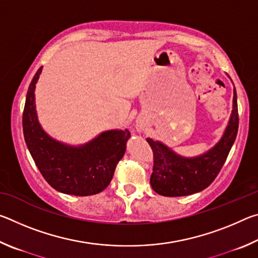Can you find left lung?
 Listing matches in <instances>:
<instances>
[{"mask_svg": "<svg viewBox=\"0 0 258 258\" xmlns=\"http://www.w3.org/2000/svg\"><path fill=\"white\" fill-rule=\"evenodd\" d=\"M237 91L233 87L232 111L222 138L215 146L195 157L178 155L160 141L147 138L154 151V171L150 184L157 194L182 197L197 194L211 184L220 173L238 133Z\"/></svg>", "mask_w": 258, "mask_h": 258, "instance_id": "8db88e82", "label": "left lung"}]
</instances>
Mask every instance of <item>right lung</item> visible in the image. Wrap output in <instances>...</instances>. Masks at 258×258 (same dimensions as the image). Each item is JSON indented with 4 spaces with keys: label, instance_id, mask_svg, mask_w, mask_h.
I'll return each instance as SVG.
<instances>
[{
    "label": "right lung",
    "instance_id": "obj_1",
    "mask_svg": "<svg viewBox=\"0 0 258 258\" xmlns=\"http://www.w3.org/2000/svg\"><path fill=\"white\" fill-rule=\"evenodd\" d=\"M42 68L27 91L23 115L26 145L43 177L56 191L73 196H92L106 189L126 151L128 130H109L91 141L72 146L50 137L38 121L35 87Z\"/></svg>",
    "mask_w": 258,
    "mask_h": 258
}]
</instances>
